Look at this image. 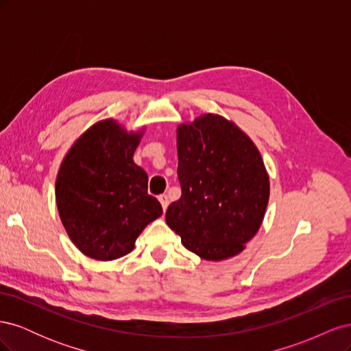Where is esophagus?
<instances>
[{
    "label": "esophagus",
    "mask_w": 351,
    "mask_h": 351,
    "mask_svg": "<svg viewBox=\"0 0 351 351\" xmlns=\"http://www.w3.org/2000/svg\"><path fill=\"white\" fill-rule=\"evenodd\" d=\"M159 199V202H161V205H162V209H164V212L167 210V208H168V205H169V200H168V196L167 195H161L158 197Z\"/></svg>",
    "instance_id": "34e87169"
}]
</instances>
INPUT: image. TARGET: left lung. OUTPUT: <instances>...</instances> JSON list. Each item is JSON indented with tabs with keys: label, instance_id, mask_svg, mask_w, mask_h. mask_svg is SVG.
<instances>
[{
	"label": "left lung",
	"instance_id": "1",
	"mask_svg": "<svg viewBox=\"0 0 351 351\" xmlns=\"http://www.w3.org/2000/svg\"><path fill=\"white\" fill-rule=\"evenodd\" d=\"M182 197L168 206V227L206 261L236 256L256 234L269 200L258 147L218 114L177 127Z\"/></svg>",
	"mask_w": 351,
	"mask_h": 351
}]
</instances>
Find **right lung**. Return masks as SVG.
<instances>
[{"instance_id": "add662e5", "label": "right lung", "mask_w": 351, "mask_h": 351, "mask_svg": "<svg viewBox=\"0 0 351 351\" xmlns=\"http://www.w3.org/2000/svg\"><path fill=\"white\" fill-rule=\"evenodd\" d=\"M142 134L102 120L62 159L56 182L58 214L74 246L92 259L130 253L145 227L162 215L161 204L147 195V174L133 161Z\"/></svg>"}]
</instances>
